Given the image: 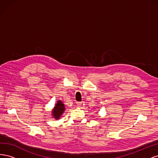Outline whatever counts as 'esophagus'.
Listing matches in <instances>:
<instances>
[{
  "label": "esophagus",
  "instance_id": "esophagus-1",
  "mask_svg": "<svg viewBox=\"0 0 158 158\" xmlns=\"http://www.w3.org/2000/svg\"><path fill=\"white\" fill-rule=\"evenodd\" d=\"M76 104H77L78 107H81L82 106V102H76Z\"/></svg>",
  "mask_w": 158,
  "mask_h": 158
}]
</instances>
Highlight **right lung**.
I'll return each mask as SVG.
<instances>
[{"instance_id": "right-lung-1", "label": "right lung", "mask_w": 158, "mask_h": 158, "mask_svg": "<svg viewBox=\"0 0 158 158\" xmlns=\"http://www.w3.org/2000/svg\"><path fill=\"white\" fill-rule=\"evenodd\" d=\"M64 110H65L64 105L60 101V100H59V101H57L56 104H55L54 109H52V115L55 119H59L60 118V117L64 113Z\"/></svg>"}]
</instances>
